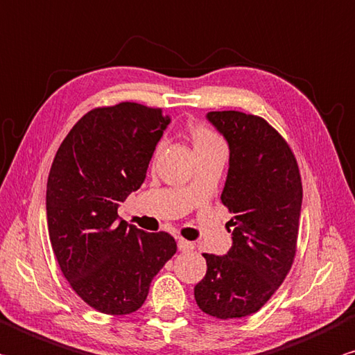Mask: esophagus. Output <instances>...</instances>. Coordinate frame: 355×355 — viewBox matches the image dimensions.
I'll return each instance as SVG.
<instances>
[{
	"instance_id": "obj_1",
	"label": "esophagus",
	"mask_w": 355,
	"mask_h": 355,
	"mask_svg": "<svg viewBox=\"0 0 355 355\" xmlns=\"http://www.w3.org/2000/svg\"><path fill=\"white\" fill-rule=\"evenodd\" d=\"M177 245H178V250L180 251H191V250H194V243L183 239V237H178Z\"/></svg>"
}]
</instances>
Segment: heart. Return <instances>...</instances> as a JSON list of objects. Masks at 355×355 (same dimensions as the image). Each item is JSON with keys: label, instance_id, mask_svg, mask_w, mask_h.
I'll use <instances>...</instances> for the list:
<instances>
[{"label": "heart", "instance_id": "1", "mask_svg": "<svg viewBox=\"0 0 355 355\" xmlns=\"http://www.w3.org/2000/svg\"><path fill=\"white\" fill-rule=\"evenodd\" d=\"M189 138H191L192 147H194L196 152L214 149V147H223L220 137H218V135L212 130V128H209L205 124H200V122H197V124H192L189 127ZM159 150H161V146L157 147L155 157L158 155Z\"/></svg>", "mask_w": 355, "mask_h": 355}]
</instances>
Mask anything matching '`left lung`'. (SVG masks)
Instances as JSON below:
<instances>
[{
    "instance_id": "8db88e82",
    "label": "left lung",
    "mask_w": 355,
    "mask_h": 355,
    "mask_svg": "<svg viewBox=\"0 0 355 355\" xmlns=\"http://www.w3.org/2000/svg\"><path fill=\"white\" fill-rule=\"evenodd\" d=\"M206 118L230 146L220 200L233 214V247L203 253L197 306L211 317L242 318L259 311L292 268L298 241L302 184L287 141L256 114L209 112Z\"/></svg>"
}]
</instances>
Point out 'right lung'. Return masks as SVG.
Here are the masks:
<instances>
[{
  "mask_svg": "<svg viewBox=\"0 0 355 355\" xmlns=\"http://www.w3.org/2000/svg\"><path fill=\"white\" fill-rule=\"evenodd\" d=\"M169 121L137 102L93 108L51 166L46 218L55 259L74 292L102 313L137 312L177 251L169 233L118 223L119 202L141 188Z\"/></svg>",
  "mask_w": 355,
  "mask_h": 355,
  "instance_id": "obj_1",
  "label": "right lung"
}]
</instances>
